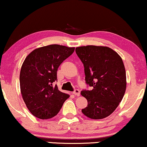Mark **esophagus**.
Segmentation results:
<instances>
[{
  "mask_svg": "<svg viewBox=\"0 0 147 147\" xmlns=\"http://www.w3.org/2000/svg\"><path fill=\"white\" fill-rule=\"evenodd\" d=\"M73 94L75 95V96H79L80 94V90L78 89H76L73 92Z\"/></svg>",
  "mask_w": 147,
  "mask_h": 147,
  "instance_id": "1",
  "label": "esophagus"
}]
</instances>
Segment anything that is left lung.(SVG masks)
I'll return each instance as SVG.
<instances>
[{"mask_svg": "<svg viewBox=\"0 0 147 147\" xmlns=\"http://www.w3.org/2000/svg\"><path fill=\"white\" fill-rule=\"evenodd\" d=\"M75 51L84 65L86 84L93 87L92 90L81 91L88 101L82 112L90 119H104L115 110L125 92L126 73L122 59L106 46H82Z\"/></svg>", "mask_w": 147, "mask_h": 147, "instance_id": "left-lung-1", "label": "left lung"}]
</instances>
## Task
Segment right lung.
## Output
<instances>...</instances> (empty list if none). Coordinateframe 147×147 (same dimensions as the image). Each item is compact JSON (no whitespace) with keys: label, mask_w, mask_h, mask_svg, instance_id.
Returning <instances> with one entry per match:
<instances>
[{"label":"right lung","mask_w":147,"mask_h":147,"mask_svg":"<svg viewBox=\"0 0 147 147\" xmlns=\"http://www.w3.org/2000/svg\"><path fill=\"white\" fill-rule=\"evenodd\" d=\"M74 51V47L53 44L37 48L26 57L20 74V92L28 109L35 117L41 119L53 117L69 98L53 84L57 80L59 65Z\"/></svg>","instance_id":"right-lung-1"}]
</instances>
